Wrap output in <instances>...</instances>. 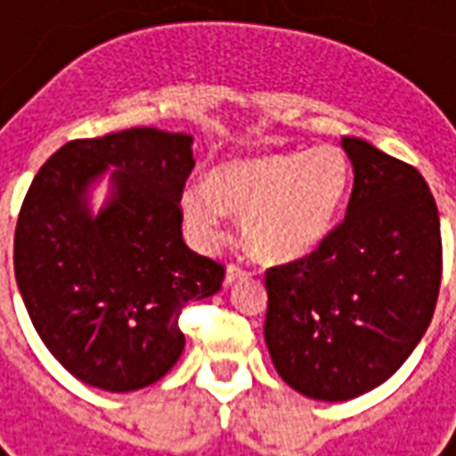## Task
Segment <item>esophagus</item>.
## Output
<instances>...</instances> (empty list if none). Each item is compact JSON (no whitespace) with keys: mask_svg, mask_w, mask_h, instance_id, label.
<instances>
[{"mask_svg":"<svg viewBox=\"0 0 456 456\" xmlns=\"http://www.w3.org/2000/svg\"><path fill=\"white\" fill-rule=\"evenodd\" d=\"M243 277H248V272L243 270V267H239V265H229L227 267V274H224V284H234V281H239V279H243Z\"/></svg>","mask_w":456,"mask_h":456,"instance_id":"esophagus-1","label":"esophagus"}]
</instances>
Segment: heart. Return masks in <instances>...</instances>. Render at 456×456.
<instances>
[{"mask_svg": "<svg viewBox=\"0 0 456 456\" xmlns=\"http://www.w3.org/2000/svg\"><path fill=\"white\" fill-rule=\"evenodd\" d=\"M350 186V160L336 146L224 163L210 184H189L179 210L193 243L213 250L227 213L241 215L243 241L272 263L298 260L331 232Z\"/></svg>", "mask_w": 456, "mask_h": 456, "instance_id": "obj_1", "label": "heart"}]
</instances>
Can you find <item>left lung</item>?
Instances as JSON below:
<instances>
[{
	"label": "left lung",
	"mask_w": 456,
	"mask_h": 456,
	"mask_svg": "<svg viewBox=\"0 0 456 456\" xmlns=\"http://www.w3.org/2000/svg\"><path fill=\"white\" fill-rule=\"evenodd\" d=\"M346 217L310 256L270 267L265 340L279 376L314 400L360 397L403 367L443 277L438 206L417 167L343 137Z\"/></svg>",
	"instance_id": "obj_1"
}]
</instances>
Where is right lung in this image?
I'll list each match as a JSON object with an SVG mask.
<instances>
[{"mask_svg": "<svg viewBox=\"0 0 456 456\" xmlns=\"http://www.w3.org/2000/svg\"><path fill=\"white\" fill-rule=\"evenodd\" d=\"M191 142L156 127L75 139L25 193L13 236L18 291L49 353L87 386L130 393L163 379L184 350L186 303L224 281V267L182 239ZM109 164L114 191L92 216L86 189Z\"/></svg>", "mask_w": 456, "mask_h": 456, "instance_id": "obj_1", "label": "right lung"}]
</instances>
